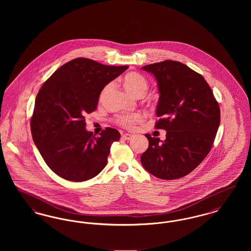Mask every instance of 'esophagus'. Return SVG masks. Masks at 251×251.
<instances>
[{
    "instance_id": "1",
    "label": "esophagus",
    "mask_w": 251,
    "mask_h": 251,
    "mask_svg": "<svg viewBox=\"0 0 251 251\" xmlns=\"http://www.w3.org/2000/svg\"><path fill=\"white\" fill-rule=\"evenodd\" d=\"M132 137H133V135L130 134V133H124V134L122 135V138H123L124 140H131Z\"/></svg>"
}]
</instances>
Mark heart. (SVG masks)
Returning <instances> with one entry per match:
<instances>
[{
  "mask_svg": "<svg viewBox=\"0 0 251 251\" xmlns=\"http://www.w3.org/2000/svg\"><path fill=\"white\" fill-rule=\"evenodd\" d=\"M124 85L126 89L131 93L132 95L138 96L140 94H146L148 88H149V84L148 81L143 75L137 72H130L125 75L124 77ZM112 83L106 84L104 88L101 91L100 98L104 97V95L107 93L108 90L112 86ZM144 120V115L141 113H133V114H123L117 117L116 122L125 129L128 130H132L136 124L142 122Z\"/></svg>",
  "mask_w": 251,
  "mask_h": 251,
  "instance_id": "heart-1",
  "label": "heart"
}]
</instances>
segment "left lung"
Instances as JSON below:
<instances>
[{
    "instance_id": "1",
    "label": "left lung",
    "mask_w": 251,
    "mask_h": 251,
    "mask_svg": "<svg viewBox=\"0 0 251 251\" xmlns=\"http://www.w3.org/2000/svg\"><path fill=\"white\" fill-rule=\"evenodd\" d=\"M155 77L159 101L156 129L167 138L145 134L149 148L140 157L144 168L159 179L189 174L210 152L220 123V108L202 76L186 65L166 60L142 67Z\"/></svg>"
}]
</instances>
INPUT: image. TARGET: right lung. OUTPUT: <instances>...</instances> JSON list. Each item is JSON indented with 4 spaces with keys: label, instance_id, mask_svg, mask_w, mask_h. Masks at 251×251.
I'll return each mask as SVG.
<instances>
[{
    "label": "right lung",
    "instance_id": "obj_1",
    "mask_svg": "<svg viewBox=\"0 0 251 251\" xmlns=\"http://www.w3.org/2000/svg\"><path fill=\"white\" fill-rule=\"evenodd\" d=\"M127 69L75 58L61 66L39 89L31 132L45 163L61 178L84 181L106 166L120 131L106 128L96 137L86 131L84 116L95 111L104 86Z\"/></svg>",
    "mask_w": 251,
    "mask_h": 251
}]
</instances>
